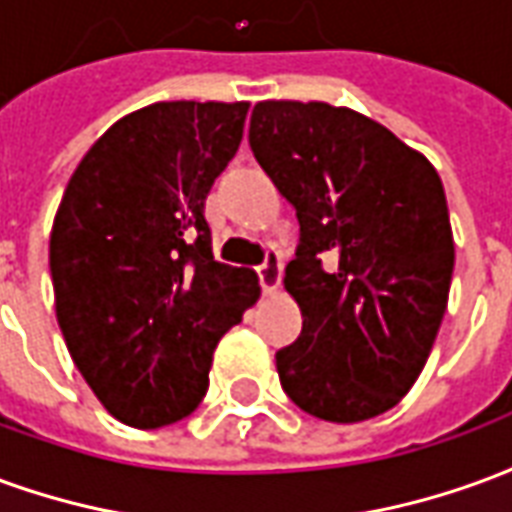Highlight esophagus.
Masks as SVG:
<instances>
[{
  "label": "esophagus",
  "instance_id": "esophagus-1",
  "mask_svg": "<svg viewBox=\"0 0 512 512\" xmlns=\"http://www.w3.org/2000/svg\"><path fill=\"white\" fill-rule=\"evenodd\" d=\"M257 279H260V288L263 293H274L279 288V279H282V257L277 249H268L266 260L257 266Z\"/></svg>",
  "mask_w": 512,
  "mask_h": 512
}]
</instances>
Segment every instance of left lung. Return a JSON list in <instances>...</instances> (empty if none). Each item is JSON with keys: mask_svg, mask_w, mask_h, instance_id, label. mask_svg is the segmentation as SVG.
<instances>
[{"mask_svg": "<svg viewBox=\"0 0 512 512\" xmlns=\"http://www.w3.org/2000/svg\"><path fill=\"white\" fill-rule=\"evenodd\" d=\"M249 147L299 219L285 290L304 323L277 351L279 384L326 422L378 417L414 386L447 310L439 172L376 120L318 101L257 104Z\"/></svg>", "mask_w": 512, "mask_h": 512, "instance_id": "left-lung-1", "label": "left lung"}]
</instances>
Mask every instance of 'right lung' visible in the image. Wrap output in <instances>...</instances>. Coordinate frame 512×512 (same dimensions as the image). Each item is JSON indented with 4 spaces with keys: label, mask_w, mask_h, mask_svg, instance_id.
Segmentation results:
<instances>
[{
    "label": "right lung",
    "mask_w": 512,
    "mask_h": 512,
    "mask_svg": "<svg viewBox=\"0 0 512 512\" xmlns=\"http://www.w3.org/2000/svg\"><path fill=\"white\" fill-rule=\"evenodd\" d=\"M249 104L161 101L117 120L68 180L49 271L62 337L120 422L164 428L208 392L211 354L260 296L252 268L216 263L205 197Z\"/></svg>",
    "instance_id": "right-lung-1"
}]
</instances>
